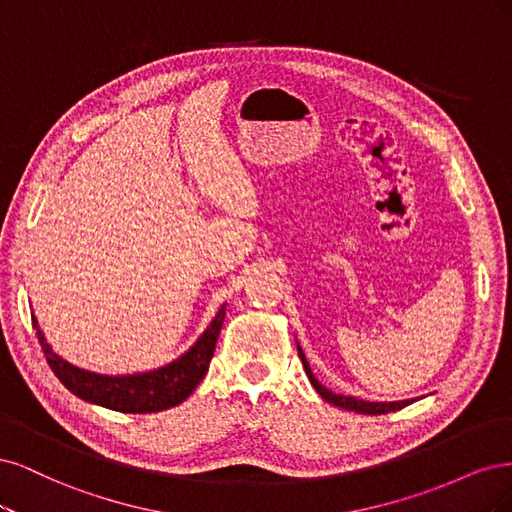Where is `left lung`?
I'll list each match as a JSON object with an SVG mask.
<instances>
[{
    "label": "left lung",
    "mask_w": 512,
    "mask_h": 512,
    "mask_svg": "<svg viewBox=\"0 0 512 512\" xmlns=\"http://www.w3.org/2000/svg\"><path fill=\"white\" fill-rule=\"evenodd\" d=\"M298 353H300V359H302V364H304V370H306L308 381L312 383V387L317 389V393L321 395V398H323L325 402H329V404L340 406V408H344V410L359 412V415H385V412L400 410V408H404V406H408V404L415 402V400H400V402H368V400L353 398V395H342V393L329 391L327 387H323V385L317 381L315 374H312L310 364L306 361V355H304V351H302V346H300V344H298Z\"/></svg>",
    "instance_id": "left-lung-1"
}]
</instances>
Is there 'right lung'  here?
I'll list each match as a JSON object with an SVG mask.
<instances>
[{
  "instance_id": "add662e5",
  "label": "right lung",
  "mask_w": 512,
  "mask_h": 512,
  "mask_svg": "<svg viewBox=\"0 0 512 512\" xmlns=\"http://www.w3.org/2000/svg\"><path fill=\"white\" fill-rule=\"evenodd\" d=\"M225 308L227 304L219 308L217 315H214L210 325L204 329V334L195 340L191 349L170 361V364L148 372L121 376L97 374L65 361L46 342L34 315H31V321H34L48 366H51L59 381L74 395H78L80 400L110 410L144 415V412H159L178 406L200 385L204 374L208 372L214 346H217V338L225 319Z\"/></svg>"
}]
</instances>
